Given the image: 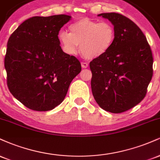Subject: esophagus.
Wrapping results in <instances>:
<instances>
[{"label":"esophagus","instance_id":"obj_1","mask_svg":"<svg viewBox=\"0 0 160 160\" xmlns=\"http://www.w3.org/2000/svg\"><path fill=\"white\" fill-rule=\"evenodd\" d=\"M81 66L82 68H86L88 67V64L86 62H81Z\"/></svg>","mask_w":160,"mask_h":160}]
</instances>
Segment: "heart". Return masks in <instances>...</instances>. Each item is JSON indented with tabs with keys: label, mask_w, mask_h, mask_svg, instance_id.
I'll list each match as a JSON object with an SVG mask.
<instances>
[{
	"label": "heart",
	"mask_w": 160,
	"mask_h": 160,
	"mask_svg": "<svg viewBox=\"0 0 160 160\" xmlns=\"http://www.w3.org/2000/svg\"><path fill=\"white\" fill-rule=\"evenodd\" d=\"M70 33L62 32L58 40L62 49L69 55L80 52L87 59H95L107 53L114 43L116 32L113 25L108 22L82 18L69 26Z\"/></svg>",
	"instance_id": "obj_1"
}]
</instances>
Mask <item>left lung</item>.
I'll use <instances>...</instances> for the list:
<instances>
[{"label":"left lung","mask_w":160,"mask_h":160,"mask_svg":"<svg viewBox=\"0 0 160 160\" xmlns=\"http://www.w3.org/2000/svg\"><path fill=\"white\" fill-rule=\"evenodd\" d=\"M114 26V43L89 63L95 100L104 111L120 113L140 103L153 77V56L146 37L131 19L116 12L98 14Z\"/></svg>","instance_id":"left-lung-1"}]
</instances>
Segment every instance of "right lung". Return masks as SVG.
Masks as SVG:
<instances>
[{
  "label": "right lung",
  "instance_id": "1",
  "mask_svg": "<svg viewBox=\"0 0 160 160\" xmlns=\"http://www.w3.org/2000/svg\"><path fill=\"white\" fill-rule=\"evenodd\" d=\"M71 16H34L23 22L7 42L4 67L10 92L37 111L52 110L65 99L81 71L76 57L62 51L58 34Z\"/></svg>",
  "mask_w": 160,
  "mask_h": 160
}]
</instances>
